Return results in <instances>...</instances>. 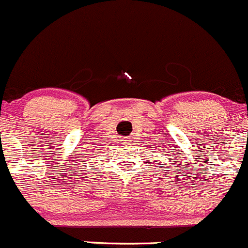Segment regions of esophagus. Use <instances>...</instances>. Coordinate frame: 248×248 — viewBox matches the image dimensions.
I'll use <instances>...</instances> for the list:
<instances>
[{"label": "esophagus", "mask_w": 248, "mask_h": 248, "mask_svg": "<svg viewBox=\"0 0 248 248\" xmlns=\"http://www.w3.org/2000/svg\"><path fill=\"white\" fill-rule=\"evenodd\" d=\"M122 140H124V143H127V142H128V138H124Z\"/></svg>", "instance_id": "obj_1"}]
</instances>
